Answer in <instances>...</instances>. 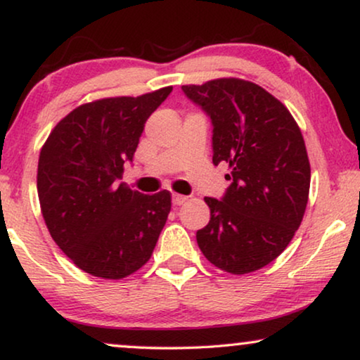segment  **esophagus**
I'll use <instances>...</instances> for the list:
<instances>
[{"instance_id":"34e87169","label":"esophagus","mask_w":360,"mask_h":360,"mask_svg":"<svg viewBox=\"0 0 360 360\" xmlns=\"http://www.w3.org/2000/svg\"><path fill=\"white\" fill-rule=\"evenodd\" d=\"M186 200H188V198H186V196H184V195H179V193H174V195H172V203H174V206H180V205H184Z\"/></svg>"}]
</instances>
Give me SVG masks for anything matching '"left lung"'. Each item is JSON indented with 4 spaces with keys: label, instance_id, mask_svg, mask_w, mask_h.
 <instances>
[{
    "label": "left lung",
    "instance_id": "left-lung-1",
    "mask_svg": "<svg viewBox=\"0 0 360 360\" xmlns=\"http://www.w3.org/2000/svg\"><path fill=\"white\" fill-rule=\"evenodd\" d=\"M181 90L211 120L213 164L231 167L223 198H205L211 218L196 243L224 272L262 269L283 252L307 210L311 170L302 131L252 82L218 78Z\"/></svg>",
    "mask_w": 360,
    "mask_h": 360
}]
</instances>
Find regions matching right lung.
<instances>
[{"label":"right lung","mask_w":360,"mask_h":360,"mask_svg":"<svg viewBox=\"0 0 360 360\" xmlns=\"http://www.w3.org/2000/svg\"><path fill=\"white\" fill-rule=\"evenodd\" d=\"M172 86L78 106L49 136L37 193L47 229L86 274L117 280L150 259L170 213V193L142 195L120 184L149 116Z\"/></svg>","instance_id":"obj_1"}]
</instances>
